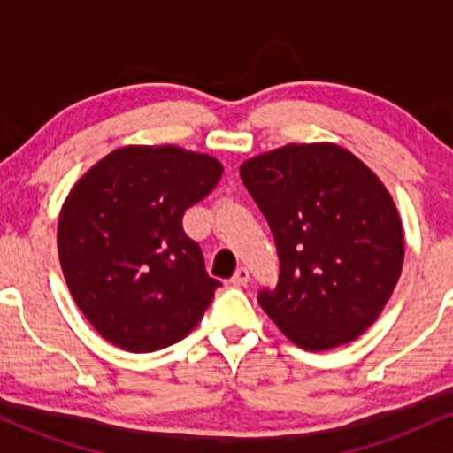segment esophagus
I'll list each match as a JSON object with an SVG mask.
<instances>
[{"label": "esophagus", "instance_id": "esophagus-1", "mask_svg": "<svg viewBox=\"0 0 453 453\" xmlns=\"http://www.w3.org/2000/svg\"><path fill=\"white\" fill-rule=\"evenodd\" d=\"M232 285H236V288H241V285H247L249 283V270L241 266L236 268V273H234V277L230 279Z\"/></svg>", "mask_w": 453, "mask_h": 453}]
</instances>
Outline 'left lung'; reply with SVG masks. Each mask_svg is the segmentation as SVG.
Instances as JSON below:
<instances>
[{
  "instance_id": "8db88e82",
  "label": "left lung",
  "mask_w": 453,
  "mask_h": 453,
  "mask_svg": "<svg viewBox=\"0 0 453 453\" xmlns=\"http://www.w3.org/2000/svg\"><path fill=\"white\" fill-rule=\"evenodd\" d=\"M279 251L257 303L289 341L324 351L375 324L404 262L396 204L379 176L332 142L285 144L241 165Z\"/></svg>"
}]
</instances>
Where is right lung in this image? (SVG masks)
<instances>
[{"label": "right lung", "mask_w": 453, "mask_h": 453, "mask_svg": "<svg viewBox=\"0 0 453 453\" xmlns=\"http://www.w3.org/2000/svg\"><path fill=\"white\" fill-rule=\"evenodd\" d=\"M215 157L174 144L121 147L72 187L57 227L72 298L112 345L147 353L185 339L219 280L183 215L219 183Z\"/></svg>", "instance_id": "obj_1"}]
</instances>
